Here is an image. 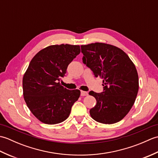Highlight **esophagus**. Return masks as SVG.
I'll return each instance as SVG.
<instances>
[{
    "instance_id": "esophagus-1",
    "label": "esophagus",
    "mask_w": 158,
    "mask_h": 158,
    "mask_svg": "<svg viewBox=\"0 0 158 158\" xmlns=\"http://www.w3.org/2000/svg\"><path fill=\"white\" fill-rule=\"evenodd\" d=\"M88 95V92H85V91H81V96H84Z\"/></svg>"
}]
</instances>
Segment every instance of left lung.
<instances>
[{"label": "left lung", "instance_id": "obj_1", "mask_svg": "<svg viewBox=\"0 0 158 158\" xmlns=\"http://www.w3.org/2000/svg\"><path fill=\"white\" fill-rule=\"evenodd\" d=\"M83 62L96 77L103 79V92L90 91L96 105L89 110L95 121L112 124L125 117L135 102L139 91L136 67L126 53L115 46L102 43L81 45Z\"/></svg>", "mask_w": 158, "mask_h": 158}]
</instances>
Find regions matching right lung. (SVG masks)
Returning <instances> with one entry per match:
<instances>
[{"label": "right lung", "mask_w": 158, "mask_h": 158, "mask_svg": "<svg viewBox=\"0 0 158 158\" xmlns=\"http://www.w3.org/2000/svg\"><path fill=\"white\" fill-rule=\"evenodd\" d=\"M80 46L47 47L34 56L23 77V94L32 113L41 122L56 124L68 118L80 90L60 85L69 64L79 54Z\"/></svg>", "instance_id": "add662e5"}]
</instances>
